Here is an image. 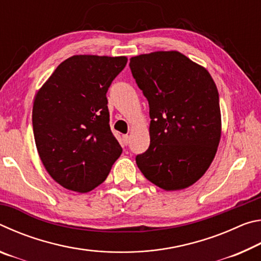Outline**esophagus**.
<instances>
[{
  "instance_id": "1",
  "label": "esophagus",
  "mask_w": 261,
  "mask_h": 261,
  "mask_svg": "<svg viewBox=\"0 0 261 261\" xmlns=\"http://www.w3.org/2000/svg\"><path fill=\"white\" fill-rule=\"evenodd\" d=\"M129 143H130V136L129 135L123 136V144L126 146V145H129Z\"/></svg>"
}]
</instances>
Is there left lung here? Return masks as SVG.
<instances>
[{
  "mask_svg": "<svg viewBox=\"0 0 261 261\" xmlns=\"http://www.w3.org/2000/svg\"><path fill=\"white\" fill-rule=\"evenodd\" d=\"M149 106V147L136 162L149 182L183 190L208 169L221 139L219 92L207 70L176 50L130 59Z\"/></svg>",
  "mask_w": 261,
  "mask_h": 261,
  "instance_id": "left-lung-1",
  "label": "left lung"
}]
</instances>
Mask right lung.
<instances>
[{
    "label": "right lung",
    "mask_w": 261,
    "mask_h": 261,
    "mask_svg": "<svg viewBox=\"0 0 261 261\" xmlns=\"http://www.w3.org/2000/svg\"><path fill=\"white\" fill-rule=\"evenodd\" d=\"M126 62L125 56L73 55L35 95L32 123L39 156L65 189L79 193L95 189L121 155L106 93Z\"/></svg>",
    "instance_id": "right-lung-1"
}]
</instances>
